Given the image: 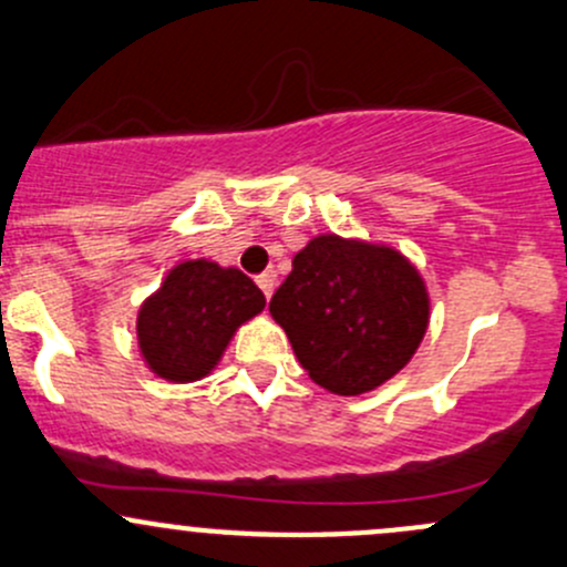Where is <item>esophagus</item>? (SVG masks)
Masks as SVG:
<instances>
[{
  "instance_id": "esophagus-1",
  "label": "esophagus",
  "mask_w": 567,
  "mask_h": 567,
  "mask_svg": "<svg viewBox=\"0 0 567 567\" xmlns=\"http://www.w3.org/2000/svg\"><path fill=\"white\" fill-rule=\"evenodd\" d=\"M255 282H258V288L264 290V296L266 299H271V293H274V285H277V277H274V274H260V277H255Z\"/></svg>"
}]
</instances>
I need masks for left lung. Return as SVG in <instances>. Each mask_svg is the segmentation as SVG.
Here are the masks:
<instances>
[{
	"instance_id": "obj_1",
	"label": "left lung",
	"mask_w": 567,
	"mask_h": 567,
	"mask_svg": "<svg viewBox=\"0 0 567 567\" xmlns=\"http://www.w3.org/2000/svg\"><path fill=\"white\" fill-rule=\"evenodd\" d=\"M268 312L312 383L359 396L408 367L432 301L419 268L391 244L318 234L293 255Z\"/></svg>"
}]
</instances>
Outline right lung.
<instances>
[{"instance_id":"add662e5","label":"right lung","mask_w":567,"mask_h":567,"mask_svg":"<svg viewBox=\"0 0 567 567\" xmlns=\"http://www.w3.org/2000/svg\"><path fill=\"white\" fill-rule=\"evenodd\" d=\"M266 309L258 285L234 266L178 260L135 318L138 353L168 383H198L223 361L230 339Z\"/></svg>"}]
</instances>
